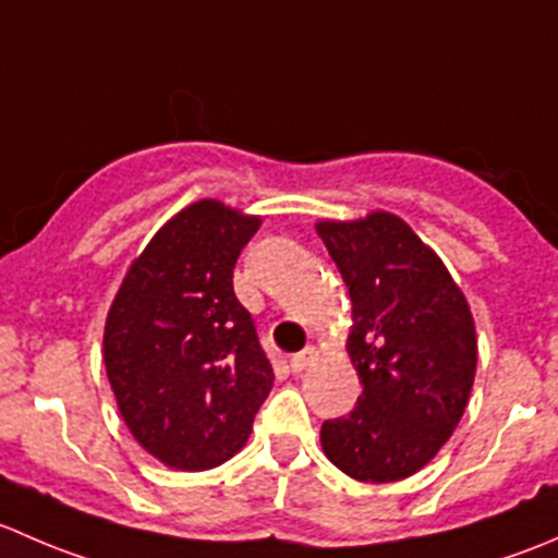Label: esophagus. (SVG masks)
Instances as JSON below:
<instances>
[{
	"instance_id": "1",
	"label": "esophagus",
	"mask_w": 558,
	"mask_h": 558,
	"mask_svg": "<svg viewBox=\"0 0 558 558\" xmlns=\"http://www.w3.org/2000/svg\"><path fill=\"white\" fill-rule=\"evenodd\" d=\"M315 356H318V353H315V348H305V351L294 353V356L289 359V367H291V373H302V369H307V367H311V364L315 362Z\"/></svg>"
}]
</instances>
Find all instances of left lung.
I'll use <instances>...</instances> for the list:
<instances>
[{"label":"left lung","mask_w":558,"mask_h":558,"mask_svg":"<svg viewBox=\"0 0 558 558\" xmlns=\"http://www.w3.org/2000/svg\"><path fill=\"white\" fill-rule=\"evenodd\" d=\"M353 302L348 353L364 391L320 426L335 466L364 483L413 475L446 446L475 380L472 313L446 264L402 218L318 223Z\"/></svg>","instance_id":"1"}]
</instances>
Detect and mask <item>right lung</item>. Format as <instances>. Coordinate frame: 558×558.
Returning a JSON list of instances; mask_svg holds the SVG:
<instances>
[{
  "label": "right lung",
  "mask_w": 558,
  "mask_h": 558,
  "mask_svg": "<svg viewBox=\"0 0 558 558\" xmlns=\"http://www.w3.org/2000/svg\"><path fill=\"white\" fill-rule=\"evenodd\" d=\"M258 218L202 199L156 232L105 326V367L134 440L174 470H210L245 446L272 364L234 296Z\"/></svg>",
  "instance_id": "obj_1"
}]
</instances>
